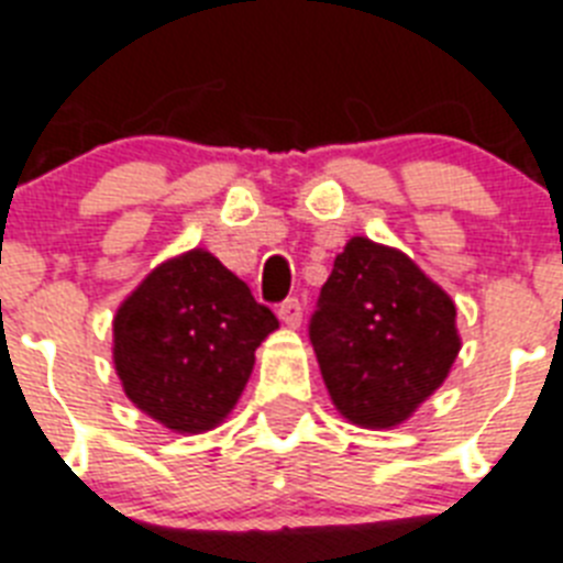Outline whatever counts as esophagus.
<instances>
[{"mask_svg":"<svg viewBox=\"0 0 563 563\" xmlns=\"http://www.w3.org/2000/svg\"><path fill=\"white\" fill-rule=\"evenodd\" d=\"M301 313H305V308H301V301L296 299V296H292V299H285L282 305H278V319H282L287 328H299Z\"/></svg>","mask_w":563,"mask_h":563,"instance_id":"obj_1","label":"esophagus"}]
</instances>
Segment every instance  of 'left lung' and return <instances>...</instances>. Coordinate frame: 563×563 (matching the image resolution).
<instances>
[{
	"label": "left lung",
	"instance_id": "8db88e82",
	"mask_svg": "<svg viewBox=\"0 0 563 563\" xmlns=\"http://www.w3.org/2000/svg\"><path fill=\"white\" fill-rule=\"evenodd\" d=\"M454 301L408 255L351 239L308 333L339 415L391 429L438 391L460 351Z\"/></svg>",
	"mask_w": 563,
	"mask_h": 563
}]
</instances>
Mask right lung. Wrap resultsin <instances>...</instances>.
<instances>
[{"mask_svg": "<svg viewBox=\"0 0 563 563\" xmlns=\"http://www.w3.org/2000/svg\"><path fill=\"white\" fill-rule=\"evenodd\" d=\"M278 328L216 255L192 250L148 273L114 316L125 397L172 431H209L239 402L255 347Z\"/></svg>", "mask_w": 563, "mask_h": 563, "instance_id": "add662e5", "label": "right lung"}]
</instances>
